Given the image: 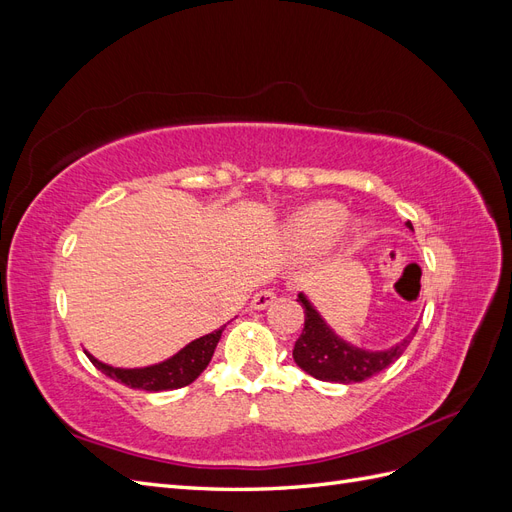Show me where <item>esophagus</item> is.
Here are the masks:
<instances>
[{
	"mask_svg": "<svg viewBox=\"0 0 512 512\" xmlns=\"http://www.w3.org/2000/svg\"><path fill=\"white\" fill-rule=\"evenodd\" d=\"M273 301H275V292H271V290H260V292L254 294L252 307H254V309H265V307H269Z\"/></svg>",
	"mask_w": 512,
	"mask_h": 512,
	"instance_id": "1",
	"label": "esophagus"
}]
</instances>
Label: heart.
<instances>
[{
  "label": "heart",
  "mask_w": 512,
  "mask_h": 512,
  "mask_svg": "<svg viewBox=\"0 0 512 512\" xmlns=\"http://www.w3.org/2000/svg\"><path fill=\"white\" fill-rule=\"evenodd\" d=\"M361 224L346 220V207L335 200L301 207L286 222V239L297 252L316 254L327 250L333 241L359 237Z\"/></svg>",
  "instance_id": "b5f03b06"
}]
</instances>
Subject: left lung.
Returning a JSON list of instances; mask_svg holds the SVG:
<instances>
[{
  "mask_svg": "<svg viewBox=\"0 0 512 512\" xmlns=\"http://www.w3.org/2000/svg\"><path fill=\"white\" fill-rule=\"evenodd\" d=\"M408 228H412L410 222ZM297 301L303 307L305 327L297 342H294L292 359L303 371H307L309 376H314L316 380L322 382L352 384L380 374L382 369L395 363L399 356L404 354L418 329L416 324L408 337L401 339L399 344L391 346L389 350H363L335 335V331L324 322V318L318 314V309L303 292H299Z\"/></svg>",
  "mask_w": 512,
  "mask_h": 512,
  "instance_id": "obj_1",
  "label": "left lung"
}]
</instances>
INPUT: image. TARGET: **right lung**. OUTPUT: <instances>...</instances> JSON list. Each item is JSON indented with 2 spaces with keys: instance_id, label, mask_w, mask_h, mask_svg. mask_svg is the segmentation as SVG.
Returning <instances> with one entry per match:
<instances>
[{
  "instance_id": "add662e5",
  "label": "right lung",
  "mask_w": 512,
  "mask_h": 512,
  "mask_svg": "<svg viewBox=\"0 0 512 512\" xmlns=\"http://www.w3.org/2000/svg\"><path fill=\"white\" fill-rule=\"evenodd\" d=\"M222 329L213 331L209 335H203L194 339L183 350H179L175 356L158 363V365H149V367H138V369H121V367H111L102 361H98L96 356H89V361L100 369L104 376L113 378L121 384L130 386V389H141V391H173L181 389V386L192 384L200 374H203L205 367L209 365L211 356L215 352V346H218Z\"/></svg>"
}]
</instances>
